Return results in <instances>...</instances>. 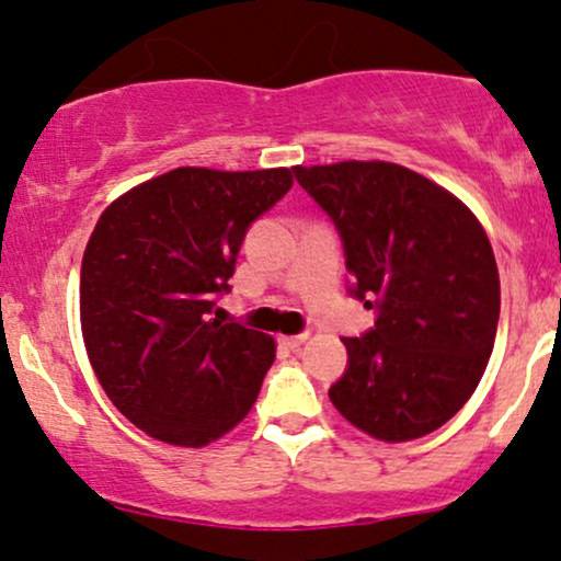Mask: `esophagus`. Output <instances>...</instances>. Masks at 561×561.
<instances>
[{
    "label": "esophagus",
    "mask_w": 561,
    "mask_h": 561,
    "mask_svg": "<svg viewBox=\"0 0 561 561\" xmlns=\"http://www.w3.org/2000/svg\"><path fill=\"white\" fill-rule=\"evenodd\" d=\"M306 340H308V332H302V334H282L279 343L287 345V347H300L302 343H306Z\"/></svg>",
    "instance_id": "esophagus-1"
}]
</instances>
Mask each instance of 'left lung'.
<instances>
[{"label": "left lung", "instance_id": "8db88e82", "mask_svg": "<svg viewBox=\"0 0 561 561\" xmlns=\"http://www.w3.org/2000/svg\"><path fill=\"white\" fill-rule=\"evenodd\" d=\"M345 244L375 330L345 337L347 369L330 401L385 443L435 433L485 375L501 311L491 240L446 186L385 160L295 165Z\"/></svg>", "mask_w": 561, "mask_h": 561}]
</instances>
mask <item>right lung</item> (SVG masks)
I'll use <instances>...</instances> for the list:
<instances>
[{"instance_id":"right-lung-1","label":"right lung","mask_w":561,"mask_h":561,"mask_svg":"<svg viewBox=\"0 0 561 561\" xmlns=\"http://www.w3.org/2000/svg\"><path fill=\"white\" fill-rule=\"evenodd\" d=\"M293 186V169L182 165L102 210L81 261V334L102 390L141 433L203 448L259 398L276 343L210 317L244 231Z\"/></svg>"}]
</instances>
